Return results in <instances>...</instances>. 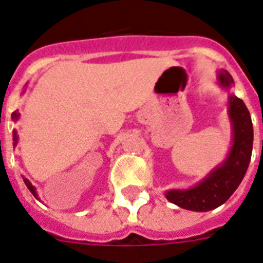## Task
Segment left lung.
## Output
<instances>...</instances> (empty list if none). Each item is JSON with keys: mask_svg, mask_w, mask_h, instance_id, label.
I'll return each mask as SVG.
<instances>
[{"mask_svg": "<svg viewBox=\"0 0 263 263\" xmlns=\"http://www.w3.org/2000/svg\"><path fill=\"white\" fill-rule=\"evenodd\" d=\"M220 84L230 88L234 83L227 70H220ZM230 118L233 121V147L226 162L215 168L198 186L186 191L171 190L165 198L176 206L191 211H210L223 204L243 179L253 151V123L250 112L239 98L230 96Z\"/></svg>", "mask_w": 263, "mask_h": 263, "instance_id": "obj_1", "label": "left lung"}]
</instances>
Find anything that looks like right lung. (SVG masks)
<instances>
[{"label": "right lung", "mask_w": 263, "mask_h": 263, "mask_svg": "<svg viewBox=\"0 0 263 263\" xmlns=\"http://www.w3.org/2000/svg\"><path fill=\"white\" fill-rule=\"evenodd\" d=\"M18 116H20V115H18V112H17V111H14L12 114V119H13V120H17V119H18ZM13 142H14V143H13V145L17 144V132H13ZM24 182H25L26 187L29 189L30 193H32L33 195L36 196V198H39V195H37V193H36V189H34V187L32 186V183H30L28 179H25V178H24Z\"/></svg>", "instance_id": "obj_1"}]
</instances>
